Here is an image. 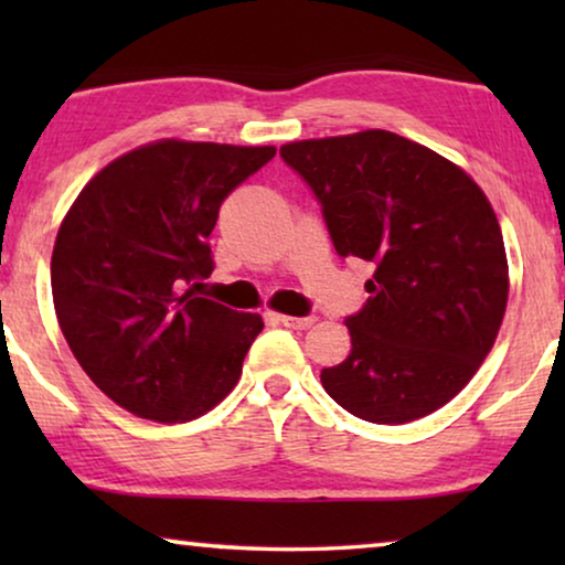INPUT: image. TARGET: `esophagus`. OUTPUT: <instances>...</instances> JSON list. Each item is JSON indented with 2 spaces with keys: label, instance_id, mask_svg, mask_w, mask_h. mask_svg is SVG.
<instances>
[{
  "label": "esophagus",
  "instance_id": "esophagus-1",
  "mask_svg": "<svg viewBox=\"0 0 565 565\" xmlns=\"http://www.w3.org/2000/svg\"><path fill=\"white\" fill-rule=\"evenodd\" d=\"M277 321L282 323V327L288 329H308L313 327V316H285V313H277Z\"/></svg>",
  "mask_w": 565,
  "mask_h": 565
}]
</instances>
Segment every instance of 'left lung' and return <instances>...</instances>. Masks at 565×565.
<instances>
[{
	"label": "left lung",
	"instance_id": "1",
	"mask_svg": "<svg viewBox=\"0 0 565 565\" xmlns=\"http://www.w3.org/2000/svg\"><path fill=\"white\" fill-rule=\"evenodd\" d=\"M339 257L373 265L352 350L321 370L347 412L422 419L466 388L504 321L509 265L497 213L466 169L391 130L285 143Z\"/></svg>",
	"mask_w": 565,
	"mask_h": 565
}]
</instances>
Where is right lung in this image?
Here are the masks:
<instances>
[{
  "label": "right lung",
  "instance_id": "obj_1",
  "mask_svg": "<svg viewBox=\"0 0 565 565\" xmlns=\"http://www.w3.org/2000/svg\"><path fill=\"white\" fill-rule=\"evenodd\" d=\"M275 146L159 138L113 159L61 221L58 327L89 381L126 412L182 424L234 391L259 313L198 296L218 207Z\"/></svg>",
  "mask_w": 565,
  "mask_h": 565
}]
</instances>
